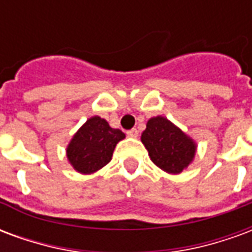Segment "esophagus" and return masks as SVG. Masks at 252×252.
Masks as SVG:
<instances>
[{
  "label": "esophagus",
  "mask_w": 252,
  "mask_h": 252,
  "mask_svg": "<svg viewBox=\"0 0 252 252\" xmlns=\"http://www.w3.org/2000/svg\"><path fill=\"white\" fill-rule=\"evenodd\" d=\"M126 135L129 137H137V135H139V131H137L136 128H132V129H129V131L126 132Z\"/></svg>",
  "instance_id": "obj_1"
}]
</instances>
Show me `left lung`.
<instances>
[{
  "mask_svg": "<svg viewBox=\"0 0 252 252\" xmlns=\"http://www.w3.org/2000/svg\"><path fill=\"white\" fill-rule=\"evenodd\" d=\"M142 143L154 163L170 174H180L195 155L194 140L166 117L157 116L147 121Z\"/></svg>",
  "mask_w": 252,
  "mask_h": 252,
  "instance_id": "1",
  "label": "left lung"
}]
</instances>
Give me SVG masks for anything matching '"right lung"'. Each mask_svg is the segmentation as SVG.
I'll list each match as a JSON object with an SVG mask.
<instances>
[{
  "mask_svg": "<svg viewBox=\"0 0 252 252\" xmlns=\"http://www.w3.org/2000/svg\"><path fill=\"white\" fill-rule=\"evenodd\" d=\"M126 137L98 116L90 117L67 146V159L81 174H92L104 167L112 159L117 143Z\"/></svg>",
  "mask_w": 252,
  "mask_h": 252,
  "instance_id": "1",
  "label": "right lung"
}]
</instances>
